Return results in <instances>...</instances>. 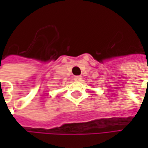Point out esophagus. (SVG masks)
<instances>
[{
  "label": "esophagus",
  "mask_w": 148,
  "mask_h": 148,
  "mask_svg": "<svg viewBox=\"0 0 148 148\" xmlns=\"http://www.w3.org/2000/svg\"><path fill=\"white\" fill-rule=\"evenodd\" d=\"M74 79L75 81H80L82 79V77L80 75H77V76H74Z\"/></svg>",
  "instance_id": "1"
}]
</instances>
